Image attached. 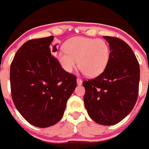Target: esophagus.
<instances>
[{"mask_svg": "<svg viewBox=\"0 0 149 149\" xmlns=\"http://www.w3.org/2000/svg\"><path fill=\"white\" fill-rule=\"evenodd\" d=\"M82 83H83V81L82 80H81V78H77V85H79V86H80V85H81V84H82Z\"/></svg>", "mask_w": 149, "mask_h": 149, "instance_id": "1", "label": "esophagus"}]
</instances>
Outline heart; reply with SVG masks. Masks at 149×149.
I'll list each match as a JSON object with an SVG mask.
<instances>
[{
	"label": "heart",
	"mask_w": 149,
	"mask_h": 149,
	"mask_svg": "<svg viewBox=\"0 0 149 149\" xmlns=\"http://www.w3.org/2000/svg\"><path fill=\"white\" fill-rule=\"evenodd\" d=\"M110 56V47L104 40L84 36L68 39L64 45V51L56 54L65 72H72L77 61L79 69L89 77H97L105 70Z\"/></svg>",
	"instance_id": "b5f03b06"
}]
</instances>
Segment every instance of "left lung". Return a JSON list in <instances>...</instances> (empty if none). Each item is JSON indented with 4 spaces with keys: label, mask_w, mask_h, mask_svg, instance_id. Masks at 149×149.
<instances>
[{
    "label": "left lung",
    "mask_w": 149,
    "mask_h": 149,
    "mask_svg": "<svg viewBox=\"0 0 149 149\" xmlns=\"http://www.w3.org/2000/svg\"><path fill=\"white\" fill-rule=\"evenodd\" d=\"M109 43L108 65L95 78L84 81V105L96 123L113 125L134 108L139 93V65L131 47L122 39L103 36Z\"/></svg>",
    "instance_id": "left-lung-1"
}]
</instances>
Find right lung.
<instances>
[{
    "label": "right lung",
    "mask_w": 149,
    "mask_h": 149,
    "mask_svg": "<svg viewBox=\"0 0 149 149\" xmlns=\"http://www.w3.org/2000/svg\"><path fill=\"white\" fill-rule=\"evenodd\" d=\"M54 36L31 39L21 46L10 65L13 103L21 115L38 127H48L63 117L77 86V77L65 72L52 54Z\"/></svg>",
    "instance_id": "obj_1"
}]
</instances>
